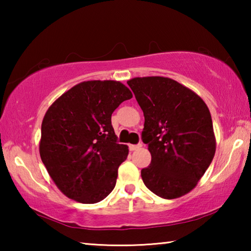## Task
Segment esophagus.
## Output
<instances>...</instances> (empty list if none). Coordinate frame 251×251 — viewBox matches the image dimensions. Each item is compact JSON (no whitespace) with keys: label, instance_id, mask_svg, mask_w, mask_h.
<instances>
[{"label":"esophagus","instance_id":"34e87169","mask_svg":"<svg viewBox=\"0 0 251 251\" xmlns=\"http://www.w3.org/2000/svg\"><path fill=\"white\" fill-rule=\"evenodd\" d=\"M142 146H143L142 144H137V145H129V150H130L131 151H134L139 150V148H141Z\"/></svg>","mask_w":251,"mask_h":251}]
</instances>
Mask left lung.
I'll return each instance as SVG.
<instances>
[{
    "label": "left lung",
    "mask_w": 251,
    "mask_h": 251,
    "mask_svg": "<svg viewBox=\"0 0 251 251\" xmlns=\"http://www.w3.org/2000/svg\"><path fill=\"white\" fill-rule=\"evenodd\" d=\"M144 113L143 142L151 155L142 169L145 186L157 196L175 199L193 190L216 151L210 112L201 96L163 76L127 80Z\"/></svg>",
    "instance_id": "1"
}]
</instances>
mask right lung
Instances as JSON below:
<instances>
[{
  "instance_id": "obj_1",
  "label": "right lung",
  "mask_w": 251,
  "mask_h": 251,
  "mask_svg": "<svg viewBox=\"0 0 251 251\" xmlns=\"http://www.w3.org/2000/svg\"><path fill=\"white\" fill-rule=\"evenodd\" d=\"M131 97L129 88L118 80H86L66 91L46 110L41 159L66 197L95 203L114 189L128 146L117 144L112 114Z\"/></svg>"
}]
</instances>
